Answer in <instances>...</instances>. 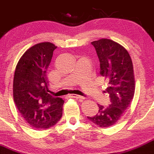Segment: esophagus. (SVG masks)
Here are the masks:
<instances>
[{"label":"esophagus","mask_w":154,"mask_h":154,"mask_svg":"<svg viewBox=\"0 0 154 154\" xmlns=\"http://www.w3.org/2000/svg\"><path fill=\"white\" fill-rule=\"evenodd\" d=\"M69 97H71V98H76V99H79V100H83V99H85L84 97L80 96V95H69Z\"/></svg>","instance_id":"34e87169"}]
</instances>
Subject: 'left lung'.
Here are the masks:
<instances>
[{
  "mask_svg": "<svg viewBox=\"0 0 154 154\" xmlns=\"http://www.w3.org/2000/svg\"><path fill=\"white\" fill-rule=\"evenodd\" d=\"M91 44L100 62V74L108 82L104 92L109 94L108 107L98 105V113L87 117L92 123L102 128L117 123L133 99L135 89L132 61L127 50L110 39L101 38Z\"/></svg>",
  "mask_w": 154,
  "mask_h": 154,
  "instance_id": "8db88e82",
  "label": "left lung"
}]
</instances>
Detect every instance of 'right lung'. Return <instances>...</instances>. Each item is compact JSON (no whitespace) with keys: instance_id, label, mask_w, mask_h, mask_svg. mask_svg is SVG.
Returning a JSON list of instances; mask_svg holds the SVG:
<instances>
[{"instance_id":"1","label":"right lung","mask_w":154,"mask_h":154,"mask_svg":"<svg viewBox=\"0 0 154 154\" xmlns=\"http://www.w3.org/2000/svg\"><path fill=\"white\" fill-rule=\"evenodd\" d=\"M57 47L50 42L37 44L18 62L13 78V99L25 121L36 129H49L62 116L64 100L48 93L47 68Z\"/></svg>"}]
</instances>
